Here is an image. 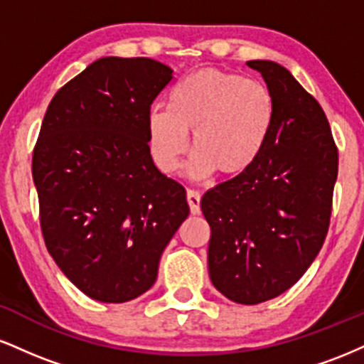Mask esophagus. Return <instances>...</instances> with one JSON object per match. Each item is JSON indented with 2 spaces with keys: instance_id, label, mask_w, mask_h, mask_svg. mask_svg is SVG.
Instances as JSON below:
<instances>
[{
  "instance_id": "obj_1",
  "label": "esophagus",
  "mask_w": 364,
  "mask_h": 364,
  "mask_svg": "<svg viewBox=\"0 0 364 364\" xmlns=\"http://www.w3.org/2000/svg\"><path fill=\"white\" fill-rule=\"evenodd\" d=\"M186 200H188V205H190L191 214H193V215L200 214V193H198V191L188 190Z\"/></svg>"
}]
</instances>
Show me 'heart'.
Listing matches in <instances>:
<instances>
[{
	"label": "heart",
	"instance_id": "1",
	"mask_svg": "<svg viewBox=\"0 0 364 364\" xmlns=\"http://www.w3.org/2000/svg\"><path fill=\"white\" fill-rule=\"evenodd\" d=\"M275 102L269 87L219 68L181 78L168 94V109L147 114L150 154L162 173L173 174L190 149L188 176L236 178L257 162L274 128Z\"/></svg>",
	"mask_w": 364,
	"mask_h": 364
}]
</instances>
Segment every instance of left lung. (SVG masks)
Segmentation results:
<instances>
[{
  "instance_id": "obj_1",
  "label": "left lung",
  "mask_w": 364,
  "mask_h": 364,
  "mask_svg": "<svg viewBox=\"0 0 364 364\" xmlns=\"http://www.w3.org/2000/svg\"><path fill=\"white\" fill-rule=\"evenodd\" d=\"M275 102L270 139L246 173L203 195L208 274L240 304L277 298L301 279L328 231L339 156L327 116L279 63L253 60Z\"/></svg>"
}]
</instances>
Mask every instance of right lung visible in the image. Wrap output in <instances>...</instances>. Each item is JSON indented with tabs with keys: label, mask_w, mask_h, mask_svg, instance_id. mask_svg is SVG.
Wrapping results in <instances>:
<instances>
[{
	"label": "right lung",
	"mask_w": 364,
	"mask_h": 364,
	"mask_svg": "<svg viewBox=\"0 0 364 364\" xmlns=\"http://www.w3.org/2000/svg\"><path fill=\"white\" fill-rule=\"evenodd\" d=\"M171 80L173 70L150 58H101L46 111L32 157L43 236L61 272L97 301L149 291L190 214L185 188L149 147L147 114Z\"/></svg>",
	"instance_id": "obj_1"
}]
</instances>
